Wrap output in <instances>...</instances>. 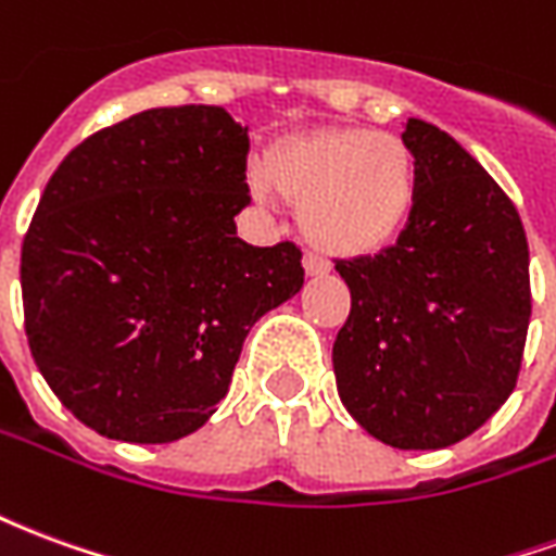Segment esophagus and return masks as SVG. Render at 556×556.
<instances>
[{
    "label": "esophagus",
    "instance_id": "obj_1",
    "mask_svg": "<svg viewBox=\"0 0 556 556\" xmlns=\"http://www.w3.org/2000/svg\"><path fill=\"white\" fill-rule=\"evenodd\" d=\"M303 267H306L309 277H318V274H327V270H330V262H327L325 255L306 250V253H303Z\"/></svg>",
    "mask_w": 556,
    "mask_h": 556
}]
</instances>
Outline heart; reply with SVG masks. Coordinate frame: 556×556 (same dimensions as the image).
<instances>
[{
  "label": "heart",
  "mask_w": 556,
  "mask_h": 556,
  "mask_svg": "<svg viewBox=\"0 0 556 556\" xmlns=\"http://www.w3.org/2000/svg\"><path fill=\"white\" fill-rule=\"evenodd\" d=\"M258 199L289 195L306 235L330 253H375L405 229L417 202V160L396 134L333 127L270 148L250 175Z\"/></svg>",
  "instance_id": "heart-1"
}]
</instances>
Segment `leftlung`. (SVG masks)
<instances>
[{
  "label": "left lung",
  "mask_w": 556,
  "mask_h": 556,
  "mask_svg": "<svg viewBox=\"0 0 556 556\" xmlns=\"http://www.w3.org/2000/svg\"><path fill=\"white\" fill-rule=\"evenodd\" d=\"M417 202L393 247L337 258L351 313L333 342L342 405L396 450H443L515 390L530 253L501 184L441 127L408 118Z\"/></svg>",
  "instance_id": "obj_1"
}]
</instances>
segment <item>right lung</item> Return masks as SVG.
<instances>
[{
  "label": "right lung",
  "mask_w": 556,
  "mask_h": 556,
  "mask_svg": "<svg viewBox=\"0 0 556 556\" xmlns=\"http://www.w3.org/2000/svg\"><path fill=\"white\" fill-rule=\"evenodd\" d=\"M247 154L223 106H160L83 139L47 181L20 253L26 337L59 402L103 438L199 429L250 327L301 291V247L235 235Z\"/></svg>",
  "instance_id": "right-lung-1"
}]
</instances>
